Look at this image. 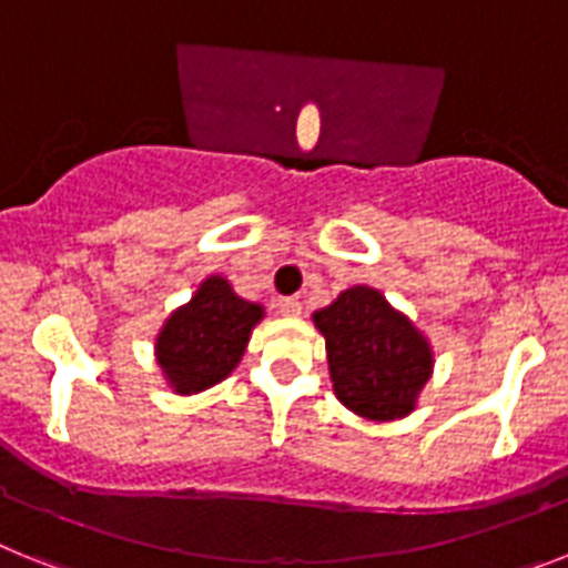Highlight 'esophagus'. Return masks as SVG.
I'll return each mask as SVG.
<instances>
[{
	"instance_id": "esophagus-1",
	"label": "esophagus",
	"mask_w": 568,
	"mask_h": 568,
	"mask_svg": "<svg viewBox=\"0 0 568 568\" xmlns=\"http://www.w3.org/2000/svg\"><path fill=\"white\" fill-rule=\"evenodd\" d=\"M280 312H283L285 317H300V314H303V303L294 297H285L280 300Z\"/></svg>"
}]
</instances>
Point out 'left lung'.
<instances>
[{
    "mask_svg": "<svg viewBox=\"0 0 568 568\" xmlns=\"http://www.w3.org/2000/svg\"><path fill=\"white\" fill-rule=\"evenodd\" d=\"M325 337L334 397L372 423H392L417 408L434 372L426 334L383 291L352 285L312 314Z\"/></svg>",
    "mask_w": 568,
    "mask_h": 568,
    "instance_id": "8db88e82",
    "label": "left lung"
}]
</instances>
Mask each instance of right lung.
<instances>
[{
    "label": "right lung",
    "instance_id": "obj_1",
    "mask_svg": "<svg viewBox=\"0 0 568 568\" xmlns=\"http://www.w3.org/2000/svg\"><path fill=\"white\" fill-rule=\"evenodd\" d=\"M263 317V305L240 297L223 274L202 280L189 303L168 314L156 332L154 357L165 386L189 397L223 383L240 366Z\"/></svg>",
    "mask_w": 568,
    "mask_h": 568
}]
</instances>
